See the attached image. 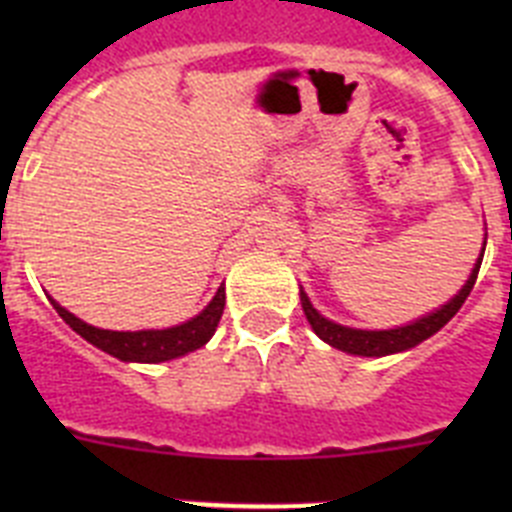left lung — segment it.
Wrapping results in <instances>:
<instances>
[{
    "instance_id": "left-lung-1",
    "label": "left lung",
    "mask_w": 512,
    "mask_h": 512,
    "mask_svg": "<svg viewBox=\"0 0 512 512\" xmlns=\"http://www.w3.org/2000/svg\"><path fill=\"white\" fill-rule=\"evenodd\" d=\"M482 256H485V248H482ZM479 266H482V259H477L467 284L459 289V295L451 297L446 305L438 307V310L431 312V315H425V318L415 320V323L400 325V328H392V330H359V328H348V325L333 323V320L323 318V315L312 307V302L307 300V295L300 289L302 310H305L307 323L312 325V330H315V333L328 343V346L338 348V351H346V354H354V356L400 354V351H408V348L423 343L425 338H431L433 333H438L443 325L454 318L456 312H459V307L464 305V300L469 297V292H472L474 282H477Z\"/></svg>"
}]
</instances>
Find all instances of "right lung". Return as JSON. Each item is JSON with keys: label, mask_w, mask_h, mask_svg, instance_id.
Here are the masks:
<instances>
[{"label": "right lung", "mask_w": 512, "mask_h": 512, "mask_svg": "<svg viewBox=\"0 0 512 512\" xmlns=\"http://www.w3.org/2000/svg\"><path fill=\"white\" fill-rule=\"evenodd\" d=\"M51 305L56 307L58 315H61L81 338H87L92 346L102 348L104 354L115 356V359L120 361L158 364V361L179 359V356L189 354V351H197V348L205 346V343L210 341L217 323L223 318L225 287L217 289L215 297L210 300V305H207L200 315H194L187 323L164 330H102L84 323V320H79L76 315H71V312L66 310V307L58 305L53 297Z\"/></svg>", "instance_id": "1"}]
</instances>
